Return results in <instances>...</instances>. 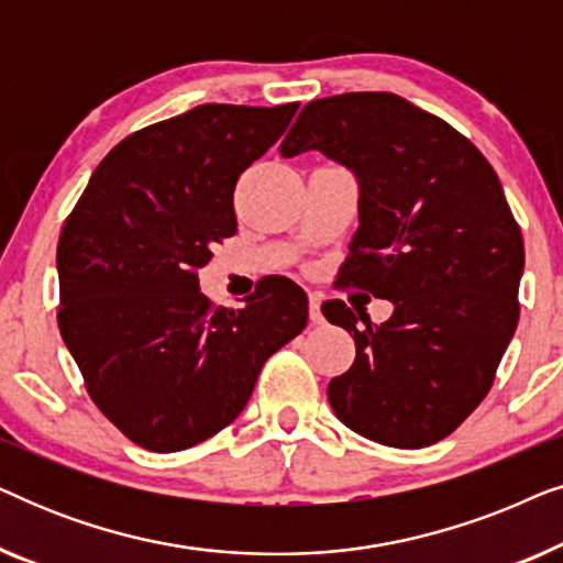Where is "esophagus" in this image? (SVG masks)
<instances>
[{
	"label": "esophagus",
	"mask_w": 563,
	"mask_h": 563,
	"mask_svg": "<svg viewBox=\"0 0 563 563\" xmlns=\"http://www.w3.org/2000/svg\"><path fill=\"white\" fill-rule=\"evenodd\" d=\"M307 302H310V320L314 322V325H320L322 322V312H320V295H314V291H310V297H307Z\"/></svg>",
	"instance_id": "1"
}]
</instances>
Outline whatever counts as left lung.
I'll use <instances>...</instances> for the list:
<instances>
[{
  "mask_svg": "<svg viewBox=\"0 0 563 563\" xmlns=\"http://www.w3.org/2000/svg\"><path fill=\"white\" fill-rule=\"evenodd\" d=\"M282 156L320 151L358 179V230L341 279L389 299L358 330L341 299L322 314L356 358L328 384L338 420L391 449L451 435L487 397L518 328L526 249L495 168L476 145L389 91L314 99Z\"/></svg>",
  "mask_w": 563,
  "mask_h": 563,
  "instance_id": "obj_1",
  "label": "left lung"
}]
</instances>
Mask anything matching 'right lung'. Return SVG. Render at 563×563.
I'll use <instances>...</instances> for the list:
<instances>
[{
    "mask_svg": "<svg viewBox=\"0 0 563 563\" xmlns=\"http://www.w3.org/2000/svg\"><path fill=\"white\" fill-rule=\"evenodd\" d=\"M299 102L199 104L107 153L58 238V328L89 397L130 441L184 451L230 426L266 358L307 325V295L268 276L243 310L197 272L235 235L241 174Z\"/></svg>",
    "mask_w": 563,
    "mask_h": 563,
    "instance_id": "1",
    "label": "right lung"
}]
</instances>
